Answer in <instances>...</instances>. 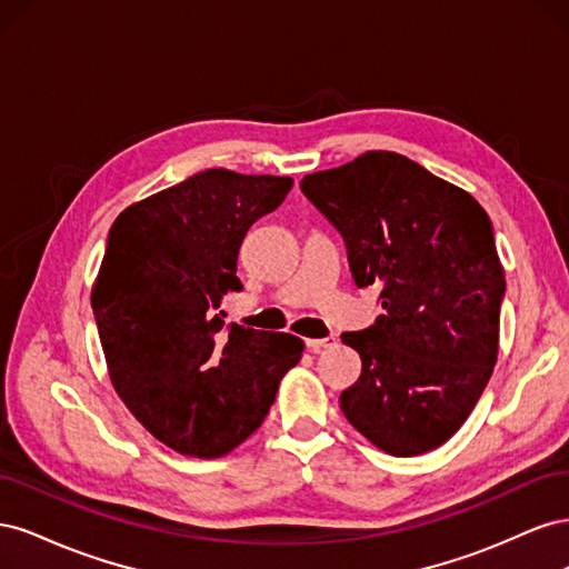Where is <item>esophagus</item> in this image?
<instances>
[{
	"mask_svg": "<svg viewBox=\"0 0 569 569\" xmlns=\"http://www.w3.org/2000/svg\"><path fill=\"white\" fill-rule=\"evenodd\" d=\"M337 339L335 337H325V339H306V349L313 351V353H320L322 349H330L335 347Z\"/></svg>",
	"mask_w": 569,
	"mask_h": 569,
	"instance_id": "1",
	"label": "esophagus"
}]
</instances>
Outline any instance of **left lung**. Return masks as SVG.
<instances>
[{
  "label": "left lung",
  "mask_w": 569,
  "mask_h": 569,
  "mask_svg": "<svg viewBox=\"0 0 569 569\" xmlns=\"http://www.w3.org/2000/svg\"><path fill=\"white\" fill-rule=\"evenodd\" d=\"M301 192L343 237L358 287L382 284L385 313L343 332L363 360L341 391L347 420L391 456L449 441L498 356L506 274L472 194L393 151L306 176Z\"/></svg>",
  "instance_id": "left-lung-1"
}]
</instances>
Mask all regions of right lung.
<instances>
[{
  "label": "right lung",
  "mask_w": 569,
  "mask_h": 569,
  "mask_svg": "<svg viewBox=\"0 0 569 569\" xmlns=\"http://www.w3.org/2000/svg\"><path fill=\"white\" fill-rule=\"evenodd\" d=\"M291 178L211 168L116 218L92 311L120 401L168 449L220 458L251 437L303 341L226 325L237 256L253 222L278 209Z\"/></svg>",
  "instance_id": "1"
}]
</instances>
